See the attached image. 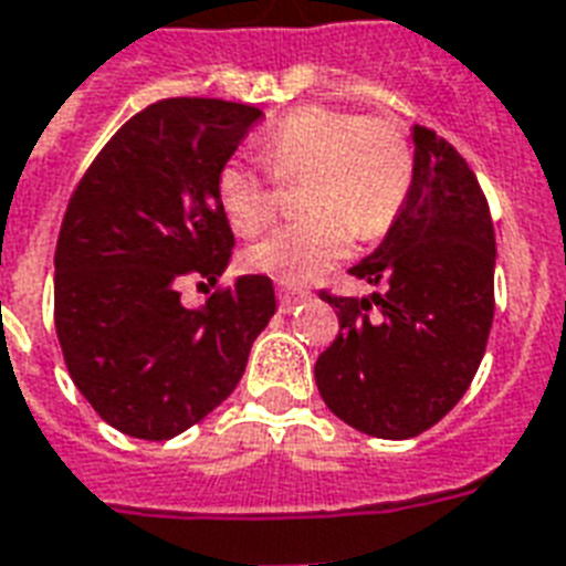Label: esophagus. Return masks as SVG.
<instances>
[{
	"mask_svg": "<svg viewBox=\"0 0 566 566\" xmlns=\"http://www.w3.org/2000/svg\"><path fill=\"white\" fill-rule=\"evenodd\" d=\"M310 292H292V289H277V301H280V313H292L297 304H304Z\"/></svg>",
	"mask_w": 566,
	"mask_h": 566,
	"instance_id": "obj_1",
	"label": "esophagus"
}]
</instances>
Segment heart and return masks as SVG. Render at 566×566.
Here are the masks:
<instances>
[{
    "label": "heart",
    "mask_w": 566,
    "mask_h": 566,
    "mask_svg": "<svg viewBox=\"0 0 566 566\" xmlns=\"http://www.w3.org/2000/svg\"><path fill=\"white\" fill-rule=\"evenodd\" d=\"M260 159L277 182L304 179V218L274 227L244 260L283 283H306L339 262L354 235L375 239L396 221L413 177V153L396 124L357 117L331 105H301L280 117L260 142ZM242 161L218 174V200L239 233H253L277 212L280 191Z\"/></svg>",
    "instance_id": "b5f03b06"
}]
</instances>
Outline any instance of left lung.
<instances>
[{"instance_id":"1","label":"left lung","mask_w":566,"mask_h":566,"mask_svg":"<svg viewBox=\"0 0 566 566\" xmlns=\"http://www.w3.org/2000/svg\"><path fill=\"white\" fill-rule=\"evenodd\" d=\"M413 177L384 242L352 269L369 297L322 301L339 336L315 360L324 405L380 440H410L461 401L493 324L496 235L463 156L413 126ZM379 313L370 315V304Z\"/></svg>"}]
</instances>
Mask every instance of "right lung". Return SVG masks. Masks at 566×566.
I'll list each match as a JSON object with an SVG mask.
<instances>
[{"label": "right lung", "instance_id": "obj_1", "mask_svg": "<svg viewBox=\"0 0 566 566\" xmlns=\"http://www.w3.org/2000/svg\"><path fill=\"white\" fill-rule=\"evenodd\" d=\"M260 117L253 105L203 96L147 105L70 197L55 248V331L78 392L129 437L170 440L212 413L277 310L262 274L203 306L179 301L186 280L214 283L230 265L218 174Z\"/></svg>", "mask_w": 566, "mask_h": 566}]
</instances>
